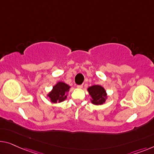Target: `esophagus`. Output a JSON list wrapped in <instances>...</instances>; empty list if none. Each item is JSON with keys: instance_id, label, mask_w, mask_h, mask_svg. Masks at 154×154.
Here are the masks:
<instances>
[{"instance_id": "esophagus-1", "label": "esophagus", "mask_w": 154, "mask_h": 154, "mask_svg": "<svg viewBox=\"0 0 154 154\" xmlns=\"http://www.w3.org/2000/svg\"><path fill=\"white\" fill-rule=\"evenodd\" d=\"M77 87L78 88H82V87H83V84H81V85H77Z\"/></svg>"}]
</instances>
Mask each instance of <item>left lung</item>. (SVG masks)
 Masks as SVG:
<instances>
[{
	"instance_id": "8db88e82",
	"label": "left lung",
	"mask_w": 154,
	"mask_h": 154,
	"mask_svg": "<svg viewBox=\"0 0 154 154\" xmlns=\"http://www.w3.org/2000/svg\"><path fill=\"white\" fill-rule=\"evenodd\" d=\"M88 93L92 97V103L94 104H102L105 102L106 93L104 88L99 85H94L88 88Z\"/></svg>"
}]
</instances>
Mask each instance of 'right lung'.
<instances>
[{
  "label": "right lung",
  "instance_id": "right-lung-1",
  "mask_svg": "<svg viewBox=\"0 0 154 154\" xmlns=\"http://www.w3.org/2000/svg\"><path fill=\"white\" fill-rule=\"evenodd\" d=\"M70 86L63 82H58L53 87L51 93L48 94V97L52 102H61L66 99V93L69 91Z\"/></svg>",
  "mask_w": 154,
  "mask_h": 154
}]
</instances>
